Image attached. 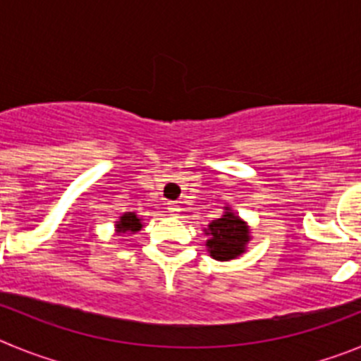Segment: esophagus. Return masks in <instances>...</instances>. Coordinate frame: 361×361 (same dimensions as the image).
Returning <instances> with one entry per match:
<instances>
[{
    "label": "esophagus",
    "mask_w": 361,
    "mask_h": 361,
    "mask_svg": "<svg viewBox=\"0 0 361 361\" xmlns=\"http://www.w3.org/2000/svg\"><path fill=\"white\" fill-rule=\"evenodd\" d=\"M168 212H170L171 215H178V213H180V204H178V202H168Z\"/></svg>",
    "instance_id": "obj_1"
}]
</instances>
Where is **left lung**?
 I'll return each instance as SVG.
<instances>
[{"label": "left lung", "instance_id": "8db88e82", "mask_svg": "<svg viewBox=\"0 0 361 361\" xmlns=\"http://www.w3.org/2000/svg\"><path fill=\"white\" fill-rule=\"evenodd\" d=\"M206 235H209L206 245L215 260L237 258L238 255L244 253L245 244L250 240V231L245 224L231 212H226V215L213 220Z\"/></svg>", "mask_w": 361, "mask_h": 361}]
</instances>
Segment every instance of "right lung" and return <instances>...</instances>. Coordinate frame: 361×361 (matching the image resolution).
<instances>
[{
  "mask_svg": "<svg viewBox=\"0 0 361 361\" xmlns=\"http://www.w3.org/2000/svg\"><path fill=\"white\" fill-rule=\"evenodd\" d=\"M142 228L141 219L135 215V213H126V215L121 216V220L117 222V231L119 233H126V231H139Z\"/></svg>",
  "mask_w": 361,
  "mask_h": 361,
  "instance_id": "right-lung-1",
  "label": "right lung"
}]
</instances>
